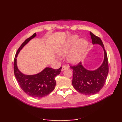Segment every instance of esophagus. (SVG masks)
<instances>
[{"label":"esophagus","instance_id":"obj_1","mask_svg":"<svg viewBox=\"0 0 122 122\" xmlns=\"http://www.w3.org/2000/svg\"><path fill=\"white\" fill-rule=\"evenodd\" d=\"M66 68H67V67H66V66H62L61 71H64V70H66Z\"/></svg>","mask_w":122,"mask_h":122}]
</instances>
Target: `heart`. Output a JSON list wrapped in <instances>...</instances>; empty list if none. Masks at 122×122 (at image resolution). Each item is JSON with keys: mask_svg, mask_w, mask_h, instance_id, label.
Returning <instances> with one entry per match:
<instances>
[{"mask_svg": "<svg viewBox=\"0 0 122 122\" xmlns=\"http://www.w3.org/2000/svg\"><path fill=\"white\" fill-rule=\"evenodd\" d=\"M77 41L78 37L76 36H73L70 38L68 41L59 49L58 51L59 55L62 56H66L69 52H70L67 56V60L71 63H76L81 61L83 58L85 50L87 47V42L86 40L80 39L78 42ZM75 46H76L75 47ZM73 48L74 49L71 52V51Z\"/></svg>", "mask_w": 122, "mask_h": 122, "instance_id": "b5f03b06", "label": "heart"}]
</instances>
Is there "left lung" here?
<instances>
[{
  "label": "left lung",
  "mask_w": 122,
  "mask_h": 122,
  "mask_svg": "<svg viewBox=\"0 0 122 122\" xmlns=\"http://www.w3.org/2000/svg\"><path fill=\"white\" fill-rule=\"evenodd\" d=\"M93 45L98 44L102 46L104 52L103 62L95 70L90 71L85 69L80 62L76 66H70L73 69L72 83L77 92L86 95L97 94L102 89L108 73V64L107 53L101 39L90 32Z\"/></svg>",
  "instance_id": "left-lung-1"
}]
</instances>
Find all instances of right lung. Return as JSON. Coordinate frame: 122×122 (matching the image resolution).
Segmentation results:
<instances>
[{
  "label": "right lung",
  "mask_w": 122,
  "mask_h": 122,
  "mask_svg": "<svg viewBox=\"0 0 122 122\" xmlns=\"http://www.w3.org/2000/svg\"><path fill=\"white\" fill-rule=\"evenodd\" d=\"M36 36V33H35L27 39L18 49L14 59V74L23 91L32 97H42L54 90L56 85L55 78L60 73L62 68L56 70L46 68L40 73L35 75H25L19 70L17 66L18 54L22 48Z\"/></svg>",
  "instance_id": "obj_1"
}]
</instances>
